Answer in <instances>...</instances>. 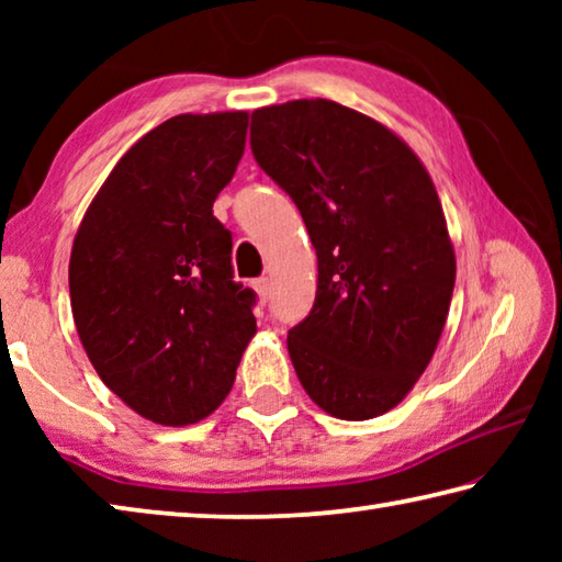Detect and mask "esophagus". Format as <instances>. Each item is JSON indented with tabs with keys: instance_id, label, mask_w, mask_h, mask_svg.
<instances>
[{
	"instance_id": "esophagus-1",
	"label": "esophagus",
	"mask_w": 562,
	"mask_h": 562,
	"mask_svg": "<svg viewBox=\"0 0 562 562\" xmlns=\"http://www.w3.org/2000/svg\"><path fill=\"white\" fill-rule=\"evenodd\" d=\"M252 288H255V292H258L260 302L268 300V294H270V280L268 278H258L252 282Z\"/></svg>"
}]
</instances>
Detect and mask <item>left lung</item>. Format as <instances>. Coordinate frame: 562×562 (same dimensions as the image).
Listing matches in <instances>:
<instances>
[{
	"instance_id": "1",
	"label": "left lung",
	"mask_w": 562,
	"mask_h": 562,
	"mask_svg": "<svg viewBox=\"0 0 562 562\" xmlns=\"http://www.w3.org/2000/svg\"><path fill=\"white\" fill-rule=\"evenodd\" d=\"M252 156L317 250L312 312L288 349L312 402L345 422L394 408L449 317L456 255L429 170L384 123L327 99L252 111Z\"/></svg>"
}]
</instances>
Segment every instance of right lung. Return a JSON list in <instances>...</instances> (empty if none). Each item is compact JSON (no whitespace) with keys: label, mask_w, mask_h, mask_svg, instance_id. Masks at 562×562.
<instances>
[{"label":"right lung","mask_w":562,"mask_h":562,"mask_svg":"<svg viewBox=\"0 0 562 562\" xmlns=\"http://www.w3.org/2000/svg\"><path fill=\"white\" fill-rule=\"evenodd\" d=\"M247 136V111L180 113L103 180L76 231V331L113 394L148 422L188 426L231 394L258 331L233 280V235L213 215Z\"/></svg>","instance_id":"add662e5"}]
</instances>
